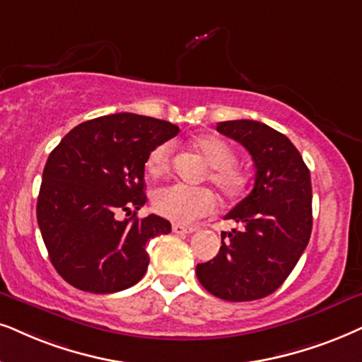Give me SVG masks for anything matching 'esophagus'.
Masks as SVG:
<instances>
[{"label":"esophagus","mask_w":362,"mask_h":362,"mask_svg":"<svg viewBox=\"0 0 362 362\" xmlns=\"http://www.w3.org/2000/svg\"><path fill=\"white\" fill-rule=\"evenodd\" d=\"M172 230L175 234H192V232L197 230V227H187V226H180V223H173Z\"/></svg>","instance_id":"obj_1"}]
</instances>
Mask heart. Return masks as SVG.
Returning a JSON list of instances; mask_svg holds the SVG:
<instances>
[{
  "label": "heart",
  "instance_id": "obj_1",
  "mask_svg": "<svg viewBox=\"0 0 362 362\" xmlns=\"http://www.w3.org/2000/svg\"><path fill=\"white\" fill-rule=\"evenodd\" d=\"M194 147L202 153L210 165L209 178L221 192L223 199H235L244 194L247 187V173L237 167V153L234 147L221 136L204 135L194 140ZM173 150L172 141H163L150 150L147 157V170L152 177H160L170 170ZM215 199L212 192L200 187L184 184L163 185L153 192V207L160 215L173 222L189 223L204 217L214 210Z\"/></svg>",
  "mask_w": 362,
  "mask_h": 362
}]
</instances>
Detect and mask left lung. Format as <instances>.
<instances>
[{"label":"left lung","mask_w":362,"mask_h":362,"mask_svg":"<svg viewBox=\"0 0 362 362\" xmlns=\"http://www.w3.org/2000/svg\"><path fill=\"white\" fill-rule=\"evenodd\" d=\"M217 132L239 141L250 153L255 184L226 215L242 228L222 235L218 254L197 264V279L218 299H262L282 286L309 244L310 173L292 141L265 123L221 122Z\"/></svg>","instance_id":"8db88e82"}]
</instances>
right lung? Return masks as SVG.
I'll list each match as a JSON object with an SVG mask.
<instances>
[{"mask_svg": "<svg viewBox=\"0 0 362 362\" xmlns=\"http://www.w3.org/2000/svg\"><path fill=\"white\" fill-rule=\"evenodd\" d=\"M178 127L135 113H115L76 125L47 160L36 218L53 267L68 284L93 294L135 286L147 272V242L168 234L158 215L135 217L147 202L150 150ZM134 215L120 221V211Z\"/></svg>", "mask_w": 362, "mask_h": 362, "instance_id": "right-lung-1", "label": "right lung"}]
</instances>
